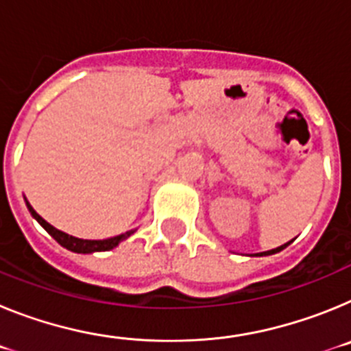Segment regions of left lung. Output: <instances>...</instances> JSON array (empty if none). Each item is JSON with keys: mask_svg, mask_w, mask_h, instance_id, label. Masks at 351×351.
Returning <instances> with one entry per match:
<instances>
[{"mask_svg": "<svg viewBox=\"0 0 351 351\" xmlns=\"http://www.w3.org/2000/svg\"><path fill=\"white\" fill-rule=\"evenodd\" d=\"M288 244H290V243L283 244V246H280V247H276V250H271V251H263V253H258V255H272V253H278V251L285 250V247H287V246H288Z\"/></svg>", "mask_w": 351, "mask_h": 351, "instance_id": "left-lung-1", "label": "left lung"}]
</instances>
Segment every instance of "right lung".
<instances>
[{
    "mask_svg": "<svg viewBox=\"0 0 351 351\" xmlns=\"http://www.w3.org/2000/svg\"><path fill=\"white\" fill-rule=\"evenodd\" d=\"M27 209H29L31 216L36 219V221L40 223V225L45 228V230L49 232V234L52 235V237L58 241V243L61 244L63 247H66V250L70 251H75V253H93V251H108L112 250V247H116L117 244L123 241V239L130 237V235L133 234L132 232H126V234H121V235H116V237H110V239H104V241H88V239H77L73 237V235H68L64 234V232L58 230V228H54V226L51 225V223H47L45 219L40 216L38 213H36L33 207L29 206V202H26Z\"/></svg>",
    "mask_w": 351,
    "mask_h": 351,
    "instance_id": "right-lung-1",
    "label": "right lung"
}]
</instances>
